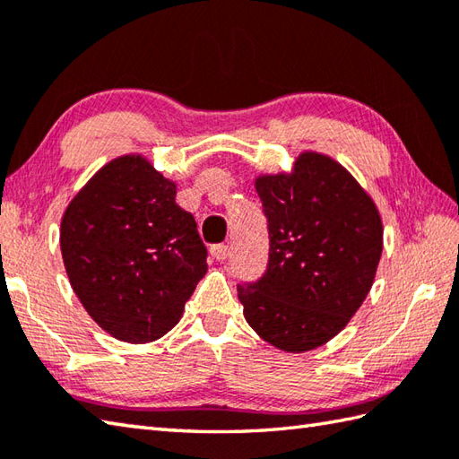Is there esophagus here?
<instances>
[{"mask_svg": "<svg viewBox=\"0 0 459 459\" xmlns=\"http://www.w3.org/2000/svg\"><path fill=\"white\" fill-rule=\"evenodd\" d=\"M211 255L217 258L219 262H224L230 256V248L227 245H217V247L211 248Z\"/></svg>", "mask_w": 459, "mask_h": 459, "instance_id": "esophagus-1", "label": "esophagus"}]
</instances>
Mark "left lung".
<instances>
[{"label": "left lung", "mask_w": 459, "mask_h": 459, "mask_svg": "<svg viewBox=\"0 0 459 459\" xmlns=\"http://www.w3.org/2000/svg\"><path fill=\"white\" fill-rule=\"evenodd\" d=\"M270 255L260 280L238 284L245 317L288 353L321 347L363 304L383 255L377 204L343 165L301 153L291 173L260 175Z\"/></svg>", "instance_id": "8db88e82"}]
</instances>
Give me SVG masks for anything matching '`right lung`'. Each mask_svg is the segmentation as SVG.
Returning a JSON list of instances; mask_svg holds the SVG:
<instances>
[{
	"label": "right lung",
	"instance_id": "1",
	"mask_svg": "<svg viewBox=\"0 0 459 459\" xmlns=\"http://www.w3.org/2000/svg\"><path fill=\"white\" fill-rule=\"evenodd\" d=\"M175 193V183L142 155H122L63 214L61 252L74 294L120 341L163 337L207 272L197 222Z\"/></svg>",
	"mask_w": 459,
	"mask_h": 459
}]
</instances>
